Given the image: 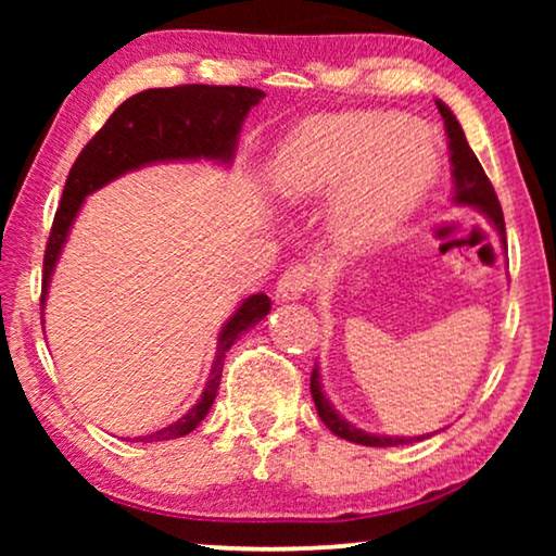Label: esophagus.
Masks as SVG:
<instances>
[{
    "instance_id": "34e87169",
    "label": "esophagus",
    "mask_w": 556,
    "mask_h": 556,
    "mask_svg": "<svg viewBox=\"0 0 556 556\" xmlns=\"http://www.w3.org/2000/svg\"><path fill=\"white\" fill-rule=\"evenodd\" d=\"M314 286V273L306 265H291L283 276H280L276 286V295L280 301H295L303 293H308V288Z\"/></svg>"
}]
</instances>
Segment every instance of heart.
<instances>
[{
	"mask_svg": "<svg viewBox=\"0 0 556 556\" xmlns=\"http://www.w3.org/2000/svg\"><path fill=\"white\" fill-rule=\"evenodd\" d=\"M440 164L428 124L390 111H344L295 126L270 162V189L286 202L329 191V225L346 245L397 230L428 194Z\"/></svg>",
	"mask_w": 556,
	"mask_h": 556,
	"instance_id": "b5f03b06",
	"label": "heart"
}]
</instances>
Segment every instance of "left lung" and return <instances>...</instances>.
I'll return each instance as SVG.
<instances>
[{
  "label": "left lung",
  "instance_id": "8db88e82",
  "mask_svg": "<svg viewBox=\"0 0 556 556\" xmlns=\"http://www.w3.org/2000/svg\"><path fill=\"white\" fill-rule=\"evenodd\" d=\"M440 116L445 121V134H447V149H451V174H453V204H460V207H473L481 212V215L493 225V230L498 232L501 242L506 245V225H504V212H501L498 197L493 192V185L485 177L481 162H478L473 149L468 147L466 134L458 124V118L453 116V111L440 101H435ZM311 397H314V405L318 409V417L329 428L333 435L349 440V443H359L369 447H390V445H405L413 443V440L430 438V435H417V438H394V435H375V432H367L356 425L346 422L333 405L326 397L324 384H321V371H318V364L311 371Z\"/></svg>",
  "mask_w": 556,
  "mask_h": 556
}]
</instances>
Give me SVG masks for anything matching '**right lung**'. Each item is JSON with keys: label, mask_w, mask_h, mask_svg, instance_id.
<instances>
[{"label": "right lung", "mask_w": 556, "mask_h": 556, "mask_svg": "<svg viewBox=\"0 0 556 556\" xmlns=\"http://www.w3.org/2000/svg\"><path fill=\"white\" fill-rule=\"evenodd\" d=\"M263 98V90L245 86H177L141 90V93L121 103L101 131L86 143V149L80 151L71 174H67L63 202L55 212L48 250H45L42 308L48 301V288L60 253H63L67 235H71V227L88 194L98 192L109 181L124 177L128 172L159 162H200V159H207V162L230 166L245 116ZM268 311V295H248L219 331L215 362H212L207 384H204L197 405L187 415H181L177 422L166 425L164 430L149 432V435L136 440L154 443V440L189 435L207 417L212 402L217 397L225 354L230 352V346L242 333L253 329L257 321H263Z\"/></svg>", "instance_id": "1"}]
</instances>
